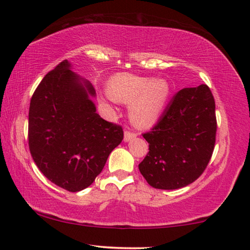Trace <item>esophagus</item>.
Returning <instances> with one entry per match:
<instances>
[{"mask_svg": "<svg viewBox=\"0 0 250 250\" xmlns=\"http://www.w3.org/2000/svg\"><path fill=\"white\" fill-rule=\"evenodd\" d=\"M137 134H138L137 132H133L130 129H126L125 131V141H129L131 140L132 138H136Z\"/></svg>", "mask_w": 250, "mask_h": 250, "instance_id": "34e87169", "label": "esophagus"}]
</instances>
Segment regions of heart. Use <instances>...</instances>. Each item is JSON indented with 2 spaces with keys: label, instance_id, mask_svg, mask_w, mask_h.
<instances>
[{
  "label": "heart",
  "instance_id": "b5f03b06",
  "mask_svg": "<svg viewBox=\"0 0 250 250\" xmlns=\"http://www.w3.org/2000/svg\"><path fill=\"white\" fill-rule=\"evenodd\" d=\"M108 93L114 101L130 106V119L138 128H150L159 120L170 96L167 80L119 73L111 79Z\"/></svg>",
  "mask_w": 250,
  "mask_h": 250
}]
</instances>
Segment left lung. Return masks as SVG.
Segmentation results:
<instances>
[{"label":"left lung","instance_id":"1","mask_svg":"<svg viewBox=\"0 0 250 250\" xmlns=\"http://www.w3.org/2000/svg\"><path fill=\"white\" fill-rule=\"evenodd\" d=\"M215 109L208 85L184 88L150 131L142 133L149 152L139 170L151 187L179 189L203 175L215 148Z\"/></svg>","mask_w":250,"mask_h":250}]
</instances>
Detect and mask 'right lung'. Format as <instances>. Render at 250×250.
<instances>
[{
    "instance_id": "obj_1",
    "label": "right lung",
    "mask_w": 250,
    "mask_h": 250,
    "mask_svg": "<svg viewBox=\"0 0 250 250\" xmlns=\"http://www.w3.org/2000/svg\"><path fill=\"white\" fill-rule=\"evenodd\" d=\"M64 60L50 71L31 99L29 148L43 175L59 187L77 192L92 184L111 151L124 139L120 125L102 119L80 78Z\"/></svg>"
}]
</instances>
